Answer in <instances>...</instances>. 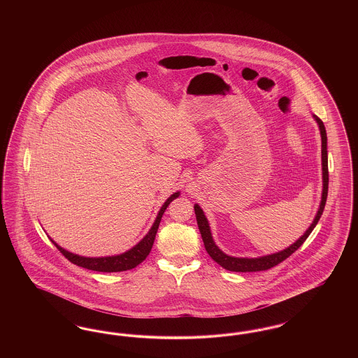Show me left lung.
<instances>
[{
	"label": "left lung",
	"instance_id": "left-lung-1",
	"mask_svg": "<svg viewBox=\"0 0 358 358\" xmlns=\"http://www.w3.org/2000/svg\"><path fill=\"white\" fill-rule=\"evenodd\" d=\"M314 120H317L318 126H320V131H321V139H322V181H324V189H322V199H321V204L320 209L315 215L314 222H311V225L307 228L306 232L298 238L294 244H291L289 248L275 252L271 255L260 256V257H234V256H228L224 254L222 250L215 244L212 234H210V228H209V222L205 217L203 209L200 208V205H194V213H196V219H197V225L201 234V238L204 241L205 250L209 254V256L217 263L220 264L222 268L228 270V271H235V273H255V271H264L268 270L271 267L278 266L279 263H282L283 260H286L291 254H294L308 238V235L311 234V231L315 228V225L320 222L322 213H324V204H326V199H327V187H329V171H327V136H326V129H324V122L320 120L317 115H313Z\"/></svg>",
	"mask_w": 358,
	"mask_h": 358
}]
</instances>
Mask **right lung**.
Wrapping results in <instances>:
<instances>
[{
  "label": "right lung",
  "mask_w": 358,
  "mask_h": 358,
  "mask_svg": "<svg viewBox=\"0 0 358 358\" xmlns=\"http://www.w3.org/2000/svg\"><path fill=\"white\" fill-rule=\"evenodd\" d=\"M178 196H180V192H176V193L171 194V197L161 206V209H159V212L155 217V222L152 225L150 231L146 234V236L142 238L131 250H129V251H126L120 255L104 256V257H85V256L75 255L72 252L66 251L60 245H57L53 240H51V241L56 245V248L69 259L71 263H73L79 267L87 268V270L99 271V273H120V271L131 270V268L136 267L138 264H141L146 259V256L150 254L152 247H153L154 238H155L157 231H158V225L161 222V217H162L165 209Z\"/></svg>",
  "instance_id": "obj_1"
}]
</instances>
